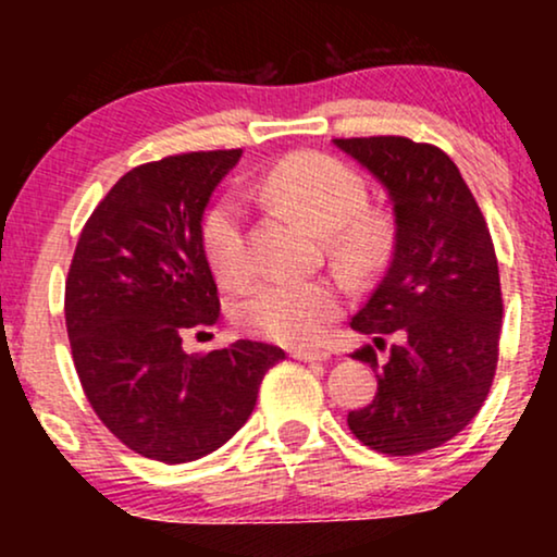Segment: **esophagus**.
Here are the masks:
<instances>
[{
  "label": "esophagus",
  "instance_id": "34e87169",
  "mask_svg": "<svg viewBox=\"0 0 557 557\" xmlns=\"http://www.w3.org/2000/svg\"><path fill=\"white\" fill-rule=\"evenodd\" d=\"M290 356L298 361H327L330 359L327 350H319V348H293Z\"/></svg>",
  "mask_w": 557,
  "mask_h": 557
}]
</instances>
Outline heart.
Wrapping results in <instances>:
<instances>
[{
	"instance_id": "obj_1",
	"label": "heart",
	"mask_w": 557,
	"mask_h": 557,
	"mask_svg": "<svg viewBox=\"0 0 557 557\" xmlns=\"http://www.w3.org/2000/svg\"><path fill=\"white\" fill-rule=\"evenodd\" d=\"M261 194L285 212L324 233L335 257L350 270H372L385 257L389 227L369 212L363 177L341 159L304 151L283 159L261 181ZM201 251L222 285L251 277L246 214L233 198H220L201 220ZM343 309V287L335 280H264L246 290L233 317L240 330L285 345L314 343Z\"/></svg>"
}]
</instances>
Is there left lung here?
I'll return each mask as SVG.
<instances>
[{"instance_id":"left-lung-1","label":"left lung","mask_w":557,"mask_h":557,"mask_svg":"<svg viewBox=\"0 0 557 557\" xmlns=\"http://www.w3.org/2000/svg\"><path fill=\"white\" fill-rule=\"evenodd\" d=\"M387 188L395 251L350 327L401 335L385 364L373 345L354 350L376 372V395L348 413L363 445L387 456L440 447L476 417L495 380L503 293L487 222L453 159L403 136L335 138Z\"/></svg>"}]
</instances>
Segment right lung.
<instances>
[{"mask_svg": "<svg viewBox=\"0 0 557 557\" xmlns=\"http://www.w3.org/2000/svg\"><path fill=\"white\" fill-rule=\"evenodd\" d=\"M243 151H190L125 172L83 225L65 324L88 403L120 443L162 463L209 456L246 424L283 348L238 341L203 356L183 337L220 319L201 216Z\"/></svg>", "mask_w": 557, "mask_h": 557, "instance_id": "obj_1", "label": "right lung"}]
</instances>
